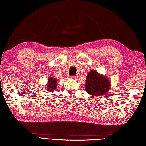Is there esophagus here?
I'll return each instance as SVG.
<instances>
[{
    "label": "esophagus",
    "instance_id": "1",
    "mask_svg": "<svg viewBox=\"0 0 146 146\" xmlns=\"http://www.w3.org/2000/svg\"><path fill=\"white\" fill-rule=\"evenodd\" d=\"M70 78H74V79H76V78H77V76H70Z\"/></svg>",
    "mask_w": 146,
    "mask_h": 146
}]
</instances>
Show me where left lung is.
I'll return each instance as SVG.
<instances>
[{
    "instance_id": "left-lung-1",
    "label": "left lung",
    "mask_w": 146,
    "mask_h": 146,
    "mask_svg": "<svg viewBox=\"0 0 146 146\" xmlns=\"http://www.w3.org/2000/svg\"><path fill=\"white\" fill-rule=\"evenodd\" d=\"M110 86V81L105 76L99 74L95 70H91L88 74L85 89L92 97L105 95Z\"/></svg>"
}]
</instances>
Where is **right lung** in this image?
Masks as SVG:
<instances>
[{"label":"right lung","mask_w":146,"mask_h":146,"mask_svg":"<svg viewBox=\"0 0 146 146\" xmlns=\"http://www.w3.org/2000/svg\"><path fill=\"white\" fill-rule=\"evenodd\" d=\"M58 81L57 80H56L54 78H48V85H47V90L49 92H52L53 90H56V87H57V86H56V83H57Z\"/></svg>","instance_id":"obj_1"}]
</instances>
